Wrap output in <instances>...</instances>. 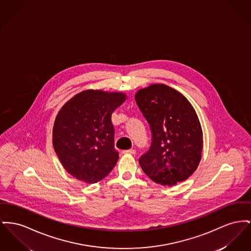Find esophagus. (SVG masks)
<instances>
[{"label":"esophagus","instance_id":"obj_1","mask_svg":"<svg viewBox=\"0 0 251 251\" xmlns=\"http://www.w3.org/2000/svg\"><path fill=\"white\" fill-rule=\"evenodd\" d=\"M122 152H123V153H131V154H135V150H133V149H131V150H126V151H123Z\"/></svg>","mask_w":251,"mask_h":251}]
</instances>
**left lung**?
Wrapping results in <instances>:
<instances>
[{
    "label": "left lung",
    "instance_id": "1",
    "mask_svg": "<svg viewBox=\"0 0 251 251\" xmlns=\"http://www.w3.org/2000/svg\"><path fill=\"white\" fill-rule=\"evenodd\" d=\"M134 99L151 132V147L138 160L143 172L162 186L188 179L203 149L201 124L192 104L165 84L140 89Z\"/></svg>",
    "mask_w": 251,
    "mask_h": 251
}]
</instances>
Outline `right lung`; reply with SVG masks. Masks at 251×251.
I'll return each instance as SVG.
<instances>
[{
	"mask_svg": "<svg viewBox=\"0 0 251 251\" xmlns=\"http://www.w3.org/2000/svg\"><path fill=\"white\" fill-rule=\"evenodd\" d=\"M123 93L86 90L59 110L53 128V146L63 168L88 184L100 181L118 160L113 112L126 100Z\"/></svg>",
	"mask_w": 251,
	"mask_h": 251,
	"instance_id": "right-lung-1",
	"label": "right lung"
}]
</instances>
